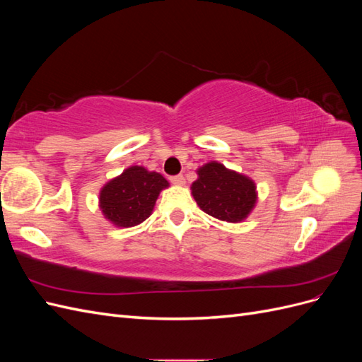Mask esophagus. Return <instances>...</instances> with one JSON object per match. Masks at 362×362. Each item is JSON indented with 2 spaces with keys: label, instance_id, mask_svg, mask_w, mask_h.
<instances>
[{
  "label": "esophagus",
  "instance_id": "esophagus-1",
  "mask_svg": "<svg viewBox=\"0 0 362 362\" xmlns=\"http://www.w3.org/2000/svg\"><path fill=\"white\" fill-rule=\"evenodd\" d=\"M170 182L175 185H182V184H185V180L182 175H173V177H170Z\"/></svg>",
  "mask_w": 362,
  "mask_h": 362
}]
</instances>
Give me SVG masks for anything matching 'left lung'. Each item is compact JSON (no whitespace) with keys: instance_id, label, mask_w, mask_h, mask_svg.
Instances as JSON below:
<instances>
[{"instance_id":"obj_1","label":"left lung","mask_w":362,"mask_h":362,"mask_svg":"<svg viewBox=\"0 0 362 362\" xmlns=\"http://www.w3.org/2000/svg\"><path fill=\"white\" fill-rule=\"evenodd\" d=\"M192 194L204 213L233 223L245 221L257 202L255 182L217 161L198 169Z\"/></svg>"}]
</instances>
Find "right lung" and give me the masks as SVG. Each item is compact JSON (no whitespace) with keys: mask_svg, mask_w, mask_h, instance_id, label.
Segmentation results:
<instances>
[{"mask_svg":"<svg viewBox=\"0 0 362 362\" xmlns=\"http://www.w3.org/2000/svg\"><path fill=\"white\" fill-rule=\"evenodd\" d=\"M166 187L169 182L163 175L131 166L104 185L100 208L113 225L136 226L151 216L160 192Z\"/></svg>","mask_w":362,"mask_h":362,"instance_id":"1","label":"right lung"}]
</instances>
